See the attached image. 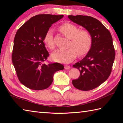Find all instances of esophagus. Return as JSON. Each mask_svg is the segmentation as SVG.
<instances>
[{"label": "esophagus", "mask_w": 123, "mask_h": 123, "mask_svg": "<svg viewBox=\"0 0 123 123\" xmlns=\"http://www.w3.org/2000/svg\"><path fill=\"white\" fill-rule=\"evenodd\" d=\"M64 68H65L66 69H69L70 68V67L69 66L66 65V66H64Z\"/></svg>", "instance_id": "34e87169"}]
</instances>
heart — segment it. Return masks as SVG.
Listing matches in <instances>:
<instances>
[{"label": "heart", "instance_id": "heart-1", "mask_svg": "<svg viewBox=\"0 0 123 123\" xmlns=\"http://www.w3.org/2000/svg\"><path fill=\"white\" fill-rule=\"evenodd\" d=\"M60 30L64 36L70 39L69 48L67 50H57L51 54L55 61L68 63L75 59L77 53L79 56L84 55L91 48L92 39L88 31L80 30L78 26L70 23H65L60 26ZM45 45L50 49L55 48L53 31L49 29L44 37Z\"/></svg>", "mask_w": 123, "mask_h": 123}]
</instances>
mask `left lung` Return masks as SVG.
<instances>
[{
  "mask_svg": "<svg viewBox=\"0 0 123 123\" xmlns=\"http://www.w3.org/2000/svg\"><path fill=\"white\" fill-rule=\"evenodd\" d=\"M68 17L90 33L92 39L88 53L73 67L80 72L79 78L72 81L76 88L90 91L99 86L111 73L115 50L111 33L101 23L92 17L77 15Z\"/></svg>",
  "mask_w": 123,
  "mask_h": 123,
  "instance_id": "1",
  "label": "left lung"
}]
</instances>
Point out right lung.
<instances>
[{"instance_id": "add662e5", "label": "right lung", "mask_w": 123, "mask_h": 123, "mask_svg": "<svg viewBox=\"0 0 123 123\" xmlns=\"http://www.w3.org/2000/svg\"><path fill=\"white\" fill-rule=\"evenodd\" d=\"M63 17L42 14L35 16L18 29L14 38L12 63L22 84L33 90L50 86L55 72L64 69L59 63L45 64L49 56L44 37L51 25Z\"/></svg>"}]
</instances>
